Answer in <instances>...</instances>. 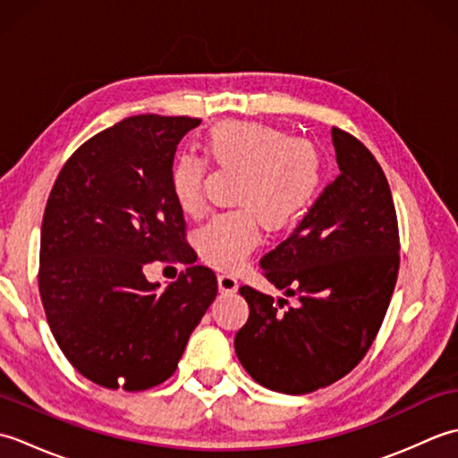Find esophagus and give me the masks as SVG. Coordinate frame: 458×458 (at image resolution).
Masks as SVG:
<instances>
[{
    "mask_svg": "<svg viewBox=\"0 0 458 458\" xmlns=\"http://www.w3.org/2000/svg\"><path fill=\"white\" fill-rule=\"evenodd\" d=\"M218 289L222 293H236L238 291V279L230 274L218 276Z\"/></svg>",
    "mask_w": 458,
    "mask_h": 458,
    "instance_id": "34e87169",
    "label": "esophagus"
}]
</instances>
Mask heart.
I'll list each match as a JSON object with an SVG mask.
<instances>
[{
  "label": "heart",
  "instance_id": "obj_1",
  "mask_svg": "<svg viewBox=\"0 0 458 458\" xmlns=\"http://www.w3.org/2000/svg\"><path fill=\"white\" fill-rule=\"evenodd\" d=\"M202 149L218 169L242 173L232 200L240 210L214 216L197 234L199 254L214 267L244 266L259 244L261 224L274 232L293 226L323 187L318 149L274 125L248 120L216 123ZM204 177L207 163L197 155L182 153L171 165L173 197L192 216L204 208Z\"/></svg>",
  "mask_w": 458,
  "mask_h": 458
}]
</instances>
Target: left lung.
I'll use <instances>...</instances> for the list:
<instances>
[{
  "mask_svg": "<svg viewBox=\"0 0 458 458\" xmlns=\"http://www.w3.org/2000/svg\"><path fill=\"white\" fill-rule=\"evenodd\" d=\"M333 145L340 174L259 261L297 305L240 287L250 318L234 340L238 360L281 394L317 392L352 372L384 323L400 271L397 214L382 167L352 133L333 128Z\"/></svg>",
  "mask_w": 458,
  "mask_h": 458,
  "instance_id": "left-lung-1",
  "label": "left lung"
}]
</instances>
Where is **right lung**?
Instances as JSON below:
<instances>
[{"instance_id":"obj_1","label":"right lung","mask_w":458,"mask_h":458,"mask_svg":"<svg viewBox=\"0 0 458 458\" xmlns=\"http://www.w3.org/2000/svg\"><path fill=\"white\" fill-rule=\"evenodd\" d=\"M189 115L141 114L84 141L48 194L38 293L68 362L108 390L141 392L177 369L218 284L191 266L157 291L151 261H189L187 224L169 173Z\"/></svg>"}]
</instances>
